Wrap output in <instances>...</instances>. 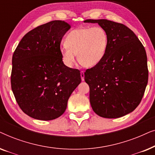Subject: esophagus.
<instances>
[{
	"label": "esophagus",
	"instance_id": "esophagus-1",
	"mask_svg": "<svg viewBox=\"0 0 155 155\" xmlns=\"http://www.w3.org/2000/svg\"><path fill=\"white\" fill-rule=\"evenodd\" d=\"M80 77H81L82 81H84V71L80 72Z\"/></svg>",
	"mask_w": 155,
	"mask_h": 155
}]
</instances>
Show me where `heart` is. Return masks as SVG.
Returning a JSON list of instances; mask_svg holds the SVG:
<instances>
[{
	"mask_svg": "<svg viewBox=\"0 0 155 155\" xmlns=\"http://www.w3.org/2000/svg\"><path fill=\"white\" fill-rule=\"evenodd\" d=\"M61 55L64 64L72 68L75 56L82 66L91 68L104 58L108 46V35L102 27H83L74 29L67 35Z\"/></svg>",
	"mask_w": 155,
	"mask_h": 155,
	"instance_id": "heart-1",
	"label": "heart"
}]
</instances>
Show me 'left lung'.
Here are the masks:
<instances>
[{
    "label": "left lung",
    "mask_w": 155,
    "mask_h": 155,
    "mask_svg": "<svg viewBox=\"0 0 155 155\" xmlns=\"http://www.w3.org/2000/svg\"><path fill=\"white\" fill-rule=\"evenodd\" d=\"M84 22L98 23L108 35L104 58L84 73L90 104L101 117H121L136 109L145 93L148 81L145 49L126 25L104 19Z\"/></svg>",
    "instance_id": "1"
}]
</instances>
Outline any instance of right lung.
<instances>
[{
  "label": "right lung",
  "mask_w": 155,
  "mask_h": 155,
  "mask_svg": "<svg viewBox=\"0 0 155 155\" xmlns=\"http://www.w3.org/2000/svg\"><path fill=\"white\" fill-rule=\"evenodd\" d=\"M71 25L62 20L41 25L27 33L12 56L11 87L19 107L41 120L58 118L81 82L80 71L65 65L61 42Z\"/></svg>",
  "instance_id": "1"
}]
</instances>
